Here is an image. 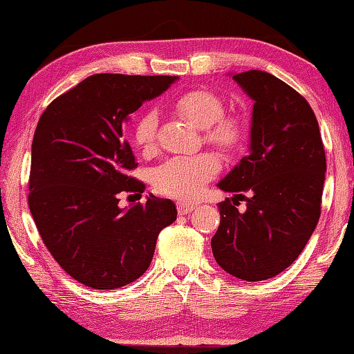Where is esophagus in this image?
Returning <instances> with one entry per match:
<instances>
[{"label": "esophagus", "instance_id": "esophagus-1", "mask_svg": "<svg viewBox=\"0 0 354 354\" xmlns=\"http://www.w3.org/2000/svg\"><path fill=\"white\" fill-rule=\"evenodd\" d=\"M178 205V213L179 214H187V213H192L193 210L196 209L195 204H190V203H185V201H179L176 204Z\"/></svg>", "mask_w": 354, "mask_h": 354}]
</instances>
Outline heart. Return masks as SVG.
<instances>
[{
  "label": "heart",
  "mask_w": 354,
  "mask_h": 354,
  "mask_svg": "<svg viewBox=\"0 0 354 354\" xmlns=\"http://www.w3.org/2000/svg\"><path fill=\"white\" fill-rule=\"evenodd\" d=\"M171 107L195 127L204 129L205 141L214 147L234 151L244 141L245 129L241 118L233 113H224L223 100L209 90H187L173 100ZM156 133L158 116L153 110H145L135 122L133 141L141 150L151 151L156 145ZM219 169L216 156L210 153L170 158L155 169L153 184L162 195L195 199Z\"/></svg>",
  "instance_id": "heart-1"
}]
</instances>
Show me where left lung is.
<instances>
[{
    "mask_svg": "<svg viewBox=\"0 0 354 354\" xmlns=\"http://www.w3.org/2000/svg\"><path fill=\"white\" fill-rule=\"evenodd\" d=\"M233 80L254 101L252 144L218 184L234 198L218 204L212 250L227 273L256 282L283 272L306 247L321 216L327 162L317 120L301 93L262 71ZM239 200L246 201L244 212Z\"/></svg>",
    "mask_w": 354,
    "mask_h": 354,
    "instance_id": "obj_1",
    "label": "left lung"
}]
</instances>
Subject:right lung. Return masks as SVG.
I'll list each match as a JSON object with an SVG mask.
<instances>
[{"label": "right lung", "instance_id": "add662e5", "mask_svg": "<svg viewBox=\"0 0 354 354\" xmlns=\"http://www.w3.org/2000/svg\"><path fill=\"white\" fill-rule=\"evenodd\" d=\"M175 80L96 73L53 100L39 118L29 209L55 261L87 287L112 290L140 278L159 232L176 221L175 204L153 195L129 210L118 207L120 193L144 192L129 173L138 164L122 124Z\"/></svg>", "mask_w": 354, "mask_h": 354}]
</instances>
